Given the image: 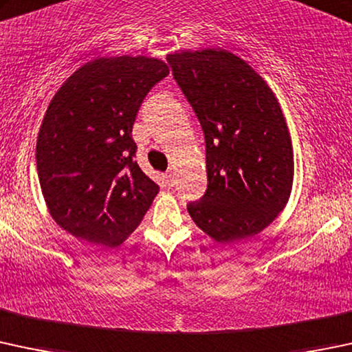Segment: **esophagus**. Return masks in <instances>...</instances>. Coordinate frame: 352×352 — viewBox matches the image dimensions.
Segmentation results:
<instances>
[{
	"mask_svg": "<svg viewBox=\"0 0 352 352\" xmlns=\"http://www.w3.org/2000/svg\"><path fill=\"white\" fill-rule=\"evenodd\" d=\"M165 180L168 186H173V182H175V172H173V170H168L165 175Z\"/></svg>",
	"mask_w": 352,
	"mask_h": 352,
	"instance_id": "obj_1",
	"label": "esophagus"
}]
</instances>
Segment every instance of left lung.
I'll return each instance as SVG.
<instances>
[{"instance_id":"left-lung-1","label":"left lung","mask_w":352,"mask_h":352,"mask_svg":"<svg viewBox=\"0 0 352 352\" xmlns=\"http://www.w3.org/2000/svg\"><path fill=\"white\" fill-rule=\"evenodd\" d=\"M206 136L207 190L187 206L216 243L258 234L278 217L294 186V148L275 92L224 49L166 55Z\"/></svg>"}]
</instances>
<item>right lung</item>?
I'll list each match as a JSON object with an SVG mask.
<instances>
[{
	"label": "right lung",
	"instance_id": "obj_1",
	"mask_svg": "<svg viewBox=\"0 0 352 352\" xmlns=\"http://www.w3.org/2000/svg\"><path fill=\"white\" fill-rule=\"evenodd\" d=\"M155 57H98L52 98L36 140L40 188L52 219L76 238L120 246L158 186L133 160L131 131L151 87L168 76Z\"/></svg>",
	"mask_w": 352,
	"mask_h": 352
}]
</instances>
